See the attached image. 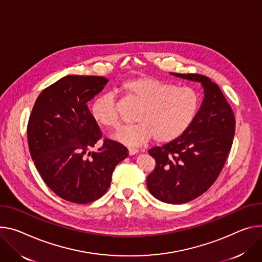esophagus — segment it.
<instances>
[{
	"mask_svg": "<svg viewBox=\"0 0 262 262\" xmlns=\"http://www.w3.org/2000/svg\"><path fill=\"white\" fill-rule=\"evenodd\" d=\"M139 152V149L138 148H128V154H129V156H134V155H136V154H138Z\"/></svg>",
	"mask_w": 262,
	"mask_h": 262,
	"instance_id": "1",
	"label": "esophagus"
}]
</instances>
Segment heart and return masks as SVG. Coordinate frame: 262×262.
<instances>
[{"label": "heart", "mask_w": 262, "mask_h": 262, "mask_svg": "<svg viewBox=\"0 0 262 262\" xmlns=\"http://www.w3.org/2000/svg\"><path fill=\"white\" fill-rule=\"evenodd\" d=\"M124 98L140 105L135 125L118 130L113 139L135 147L154 138L157 143H168L181 137L193 122L200 107L196 92L190 88L154 77L141 76L123 82L120 86ZM94 121L106 128L121 124L118 104L114 95L104 93L91 105Z\"/></svg>", "instance_id": "obj_1"}]
</instances>
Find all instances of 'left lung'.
Listing matches in <instances>:
<instances>
[{
  "instance_id": "1",
  "label": "left lung",
  "mask_w": 262,
  "mask_h": 262,
  "mask_svg": "<svg viewBox=\"0 0 262 262\" xmlns=\"http://www.w3.org/2000/svg\"><path fill=\"white\" fill-rule=\"evenodd\" d=\"M172 74L200 81L205 98L193 122L181 137L148 150L157 164L147 177V188L164 203L184 204L206 192L221 174L233 143L235 117L223 92L209 77Z\"/></svg>"
}]
</instances>
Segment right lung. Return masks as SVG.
<instances>
[{
  "label": "right lung",
  "mask_w": 262,
  "mask_h": 262,
  "mask_svg": "<svg viewBox=\"0 0 262 262\" xmlns=\"http://www.w3.org/2000/svg\"><path fill=\"white\" fill-rule=\"evenodd\" d=\"M101 76L70 75L46 88L33 105L27 126L31 158L41 179L59 198L75 204L100 199L116 166L128 157L119 142L104 139L88 102L107 83Z\"/></svg>",
  "instance_id": "right-lung-1"
}]
</instances>
